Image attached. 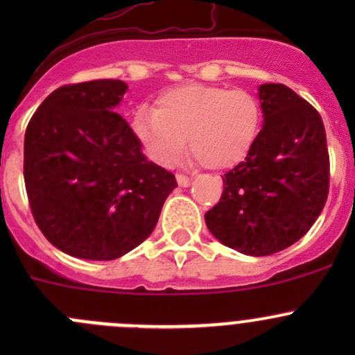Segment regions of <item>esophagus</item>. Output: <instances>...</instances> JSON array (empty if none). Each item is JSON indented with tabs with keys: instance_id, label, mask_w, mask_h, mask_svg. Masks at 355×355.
Segmentation results:
<instances>
[{
	"instance_id": "1",
	"label": "esophagus",
	"mask_w": 355,
	"mask_h": 355,
	"mask_svg": "<svg viewBox=\"0 0 355 355\" xmlns=\"http://www.w3.org/2000/svg\"><path fill=\"white\" fill-rule=\"evenodd\" d=\"M177 184L180 185V187H189V185H191V178L185 177V175H177Z\"/></svg>"
}]
</instances>
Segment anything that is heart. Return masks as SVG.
Returning <instances> with one entry per match:
<instances>
[{
	"instance_id": "1",
	"label": "heart",
	"mask_w": 355,
	"mask_h": 355,
	"mask_svg": "<svg viewBox=\"0 0 355 355\" xmlns=\"http://www.w3.org/2000/svg\"><path fill=\"white\" fill-rule=\"evenodd\" d=\"M261 127L257 99L245 91L185 84L157 96L156 108H139L134 135L161 166L191 153L209 170H228L249 156Z\"/></svg>"
}]
</instances>
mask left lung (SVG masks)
<instances>
[{
	"instance_id": "1",
	"label": "left lung",
	"mask_w": 355,
	"mask_h": 355,
	"mask_svg": "<svg viewBox=\"0 0 355 355\" xmlns=\"http://www.w3.org/2000/svg\"><path fill=\"white\" fill-rule=\"evenodd\" d=\"M263 128L245 161L223 177L220 202L204 214L214 239L245 256L280 252L307 234L330 184L320 113L284 84L257 89Z\"/></svg>"
}]
</instances>
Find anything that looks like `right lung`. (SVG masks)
Returning <instances> with one entry per match:
<instances>
[{
  "mask_svg": "<svg viewBox=\"0 0 355 355\" xmlns=\"http://www.w3.org/2000/svg\"><path fill=\"white\" fill-rule=\"evenodd\" d=\"M128 85L91 80L63 85L42 101L25 130L24 178L32 214L68 256L111 261L155 230L177 187L142 153L116 113Z\"/></svg>",
  "mask_w": 355,
  "mask_h": 355,
  "instance_id": "obj_1",
  "label": "right lung"
}]
</instances>
